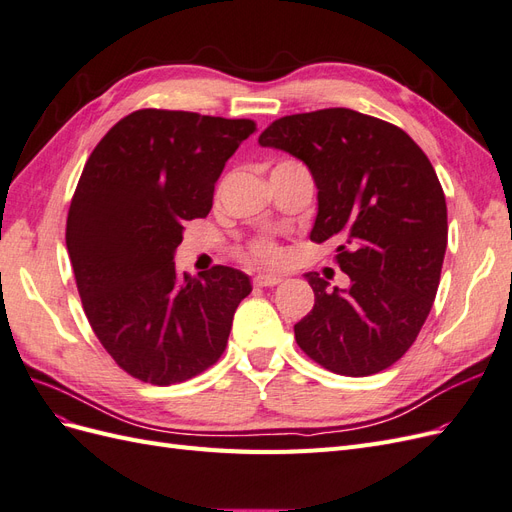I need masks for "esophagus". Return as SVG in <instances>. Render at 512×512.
<instances>
[{
  "label": "esophagus",
  "instance_id": "obj_1",
  "mask_svg": "<svg viewBox=\"0 0 512 512\" xmlns=\"http://www.w3.org/2000/svg\"><path fill=\"white\" fill-rule=\"evenodd\" d=\"M254 284H256V286H262V288H271V286L282 284V277H280V275H265V273H260V275L254 277Z\"/></svg>",
  "mask_w": 512,
  "mask_h": 512
}]
</instances>
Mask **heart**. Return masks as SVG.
<instances>
[{
    "label": "heart",
    "mask_w": 512,
    "mask_h": 512,
    "mask_svg": "<svg viewBox=\"0 0 512 512\" xmlns=\"http://www.w3.org/2000/svg\"><path fill=\"white\" fill-rule=\"evenodd\" d=\"M247 260L254 262V265H273V262L280 260V247L269 239H258L247 252Z\"/></svg>",
    "instance_id": "1"
}]
</instances>
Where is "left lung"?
<instances>
[{
	"label": "left lung",
	"mask_w": 512,
	"mask_h": 512,
	"mask_svg": "<svg viewBox=\"0 0 512 512\" xmlns=\"http://www.w3.org/2000/svg\"><path fill=\"white\" fill-rule=\"evenodd\" d=\"M301 160L318 188L309 239L337 243L348 288L305 273L316 303L294 324L299 348L339 376H371L406 354L436 299L446 200L436 170L393 123L350 108L273 121L260 134Z\"/></svg>",
	"instance_id": "left-lung-1"
}]
</instances>
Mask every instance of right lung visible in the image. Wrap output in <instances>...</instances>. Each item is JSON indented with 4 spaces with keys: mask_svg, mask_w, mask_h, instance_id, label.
<instances>
[{
    "mask_svg": "<svg viewBox=\"0 0 512 512\" xmlns=\"http://www.w3.org/2000/svg\"><path fill=\"white\" fill-rule=\"evenodd\" d=\"M250 119L143 108L91 151L68 213L66 245L87 320L130 376L190 380L220 359L250 275L175 269L183 224L205 218Z\"/></svg>",
    "mask_w": 512,
    "mask_h": 512,
    "instance_id": "1",
    "label": "right lung"
}]
</instances>
